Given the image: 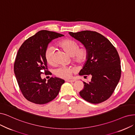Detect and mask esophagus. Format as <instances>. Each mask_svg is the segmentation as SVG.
<instances>
[{
    "label": "esophagus",
    "instance_id": "obj_1",
    "mask_svg": "<svg viewBox=\"0 0 135 135\" xmlns=\"http://www.w3.org/2000/svg\"><path fill=\"white\" fill-rule=\"evenodd\" d=\"M66 81H68V82H74L75 81V79H71V80H69V79H67L66 80Z\"/></svg>",
    "mask_w": 135,
    "mask_h": 135
}]
</instances>
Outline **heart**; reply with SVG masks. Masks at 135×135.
I'll use <instances>...</instances> for the list:
<instances>
[{"instance_id": "1", "label": "heart", "mask_w": 135, "mask_h": 135, "mask_svg": "<svg viewBox=\"0 0 135 135\" xmlns=\"http://www.w3.org/2000/svg\"><path fill=\"white\" fill-rule=\"evenodd\" d=\"M58 46L65 51L72 57V61L76 63L83 64L87 60L88 51L85 47L79 48L78 44L73 39H62L57 43ZM45 57L46 61L50 64L55 63V49L53 46H49L46 49ZM74 69L69 67H61L57 68L55 71V74L57 77L69 79L71 77L72 74Z\"/></svg>"}]
</instances>
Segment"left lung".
Wrapping results in <instances>:
<instances>
[{
	"label": "left lung",
	"mask_w": 135,
	"mask_h": 135,
	"mask_svg": "<svg viewBox=\"0 0 135 135\" xmlns=\"http://www.w3.org/2000/svg\"><path fill=\"white\" fill-rule=\"evenodd\" d=\"M69 35L84 45L88 58L79 74L91 75V81H83L80 97L92 104H99L109 99L121 77L120 57L115 47L103 35L95 31L69 32Z\"/></svg>",
	"instance_id": "left-lung-1"
}]
</instances>
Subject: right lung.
I'll use <instances>...</instances> for the list:
<instances>
[{
	"instance_id": "obj_1",
	"label": "right lung",
	"mask_w": 135,
	"mask_h": 135,
	"mask_svg": "<svg viewBox=\"0 0 135 135\" xmlns=\"http://www.w3.org/2000/svg\"><path fill=\"white\" fill-rule=\"evenodd\" d=\"M64 35L53 31L41 30L24 42L17 52L14 65L16 80L22 95L29 102L44 104L57 96L64 80L51 77L46 82L41 75L47 71L45 52L49 44Z\"/></svg>"
}]
</instances>
